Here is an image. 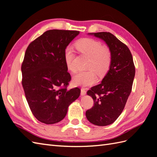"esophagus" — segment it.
<instances>
[{"mask_svg":"<svg viewBox=\"0 0 157 157\" xmlns=\"http://www.w3.org/2000/svg\"><path fill=\"white\" fill-rule=\"evenodd\" d=\"M86 94V91L84 88L81 89V96H85Z\"/></svg>","mask_w":157,"mask_h":157,"instance_id":"34e87169","label":"esophagus"}]
</instances>
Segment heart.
Here are the masks:
<instances>
[{
    "mask_svg": "<svg viewBox=\"0 0 157 157\" xmlns=\"http://www.w3.org/2000/svg\"><path fill=\"white\" fill-rule=\"evenodd\" d=\"M75 46L80 53L89 57L86 67L92 70L78 73L73 78V82L75 85L83 87L92 86L97 81L96 75L93 70L98 75L102 77L110 69L112 60L110 50L104 47L99 41L88 38L79 40ZM74 58V51L70 47H67L64 52L65 63L67 70L73 73L76 71Z\"/></svg>",
    "mask_w": 157,
    "mask_h": 157,
    "instance_id": "1",
    "label": "heart"
}]
</instances>
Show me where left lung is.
<instances>
[{
  "instance_id": "8db88e82",
  "label": "left lung",
  "mask_w": 157,
  "mask_h": 157,
  "mask_svg": "<svg viewBox=\"0 0 157 157\" xmlns=\"http://www.w3.org/2000/svg\"><path fill=\"white\" fill-rule=\"evenodd\" d=\"M106 43L112 57L108 73L100 84L91 87L87 94L94 105L87 110V119L94 125L111 124L121 114L130 96L135 75L133 58L128 47L109 32L90 33Z\"/></svg>"
}]
</instances>
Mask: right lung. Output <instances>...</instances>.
<instances>
[{"instance_id": "1", "label": "right lung", "mask_w": 157, "mask_h": 157, "mask_svg": "<svg viewBox=\"0 0 157 157\" xmlns=\"http://www.w3.org/2000/svg\"><path fill=\"white\" fill-rule=\"evenodd\" d=\"M79 34L77 31H45L28 46L21 66L22 85L31 110L46 124L60 122L80 95L78 87L67 89L71 80L65 49Z\"/></svg>"}]
</instances>
